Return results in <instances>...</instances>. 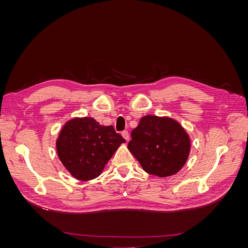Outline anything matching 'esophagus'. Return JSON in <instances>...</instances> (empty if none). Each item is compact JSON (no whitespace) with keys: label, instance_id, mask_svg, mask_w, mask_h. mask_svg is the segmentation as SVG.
Wrapping results in <instances>:
<instances>
[{"label":"esophagus","instance_id":"1","mask_svg":"<svg viewBox=\"0 0 248 248\" xmlns=\"http://www.w3.org/2000/svg\"><path fill=\"white\" fill-rule=\"evenodd\" d=\"M122 137L125 139L126 141H128V140H129V133H128V131H127V130L122 131Z\"/></svg>","mask_w":248,"mask_h":248}]
</instances>
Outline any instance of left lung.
I'll list each match as a JSON object with an SVG mask.
<instances>
[{
  "instance_id": "8db88e82",
  "label": "left lung",
  "mask_w": 248,
  "mask_h": 248,
  "mask_svg": "<svg viewBox=\"0 0 248 248\" xmlns=\"http://www.w3.org/2000/svg\"><path fill=\"white\" fill-rule=\"evenodd\" d=\"M128 149L148 174L169 177L183 168L190 140L175 120L148 115L131 131Z\"/></svg>"
}]
</instances>
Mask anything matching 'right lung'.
Listing matches in <instances>:
<instances>
[{"mask_svg": "<svg viewBox=\"0 0 248 248\" xmlns=\"http://www.w3.org/2000/svg\"><path fill=\"white\" fill-rule=\"evenodd\" d=\"M122 142L125 140L111 125H100L93 118H76L60 132L57 152L74 178L88 181L100 175Z\"/></svg>", "mask_w": 248, "mask_h": 248, "instance_id": "1", "label": "right lung"}]
</instances>
